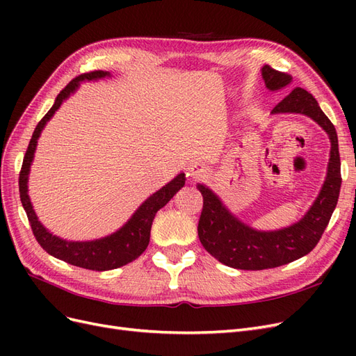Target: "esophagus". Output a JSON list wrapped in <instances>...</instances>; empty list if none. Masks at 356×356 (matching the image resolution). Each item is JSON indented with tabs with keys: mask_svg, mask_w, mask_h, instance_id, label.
<instances>
[{
	"mask_svg": "<svg viewBox=\"0 0 356 356\" xmlns=\"http://www.w3.org/2000/svg\"><path fill=\"white\" fill-rule=\"evenodd\" d=\"M208 177V169L200 163H193L187 168V179L190 182H197Z\"/></svg>",
	"mask_w": 356,
	"mask_h": 356,
	"instance_id": "34e87169",
	"label": "esophagus"
}]
</instances>
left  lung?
Wrapping results in <instances>:
<instances>
[{
	"label": "left lung",
	"mask_w": 356,
	"mask_h": 356,
	"mask_svg": "<svg viewBox=\"0 0 356 356\" xmlns=\"http://www.w3.org/2000/svg\"><path fill=\"white\" fill-rule=\"evenodd\" d=\"M266 88L281 90L291 77L268 65L261 68ZM277 114H303L327 132L331 149L327 177L319 195L297 222L277 230H257L229 211L218 195L204 184H197L203 196V209L197 225L199 239L213 258L241 270H264L288 264L309 254L319 242L336 209L340 195V154L336 127L307 90L296 88L272 110Z\"/></svg>",
	"instance_id": "obj_1"
}]
</instances>
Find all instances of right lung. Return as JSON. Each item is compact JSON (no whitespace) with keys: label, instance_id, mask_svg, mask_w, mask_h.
Instances as JSON below:
<instances>
[{"label":"right lung","instance_id":"add662e5","mask_svg":"<svg viewBox=\"0 0 356 356\" xmlns=\"http://www.w3.org/2000/svg\"><path fill=\"white\" fill-rule=\"evenodd\" d=\"M105 77H111V74L108 71H93L88 74H81L67 84V88L56 96L55 104H53L49 113L41 118V122L37 124L34 134H32L26 154L24 157L22 169H20L19 174L20 202H22V207L28 215L32 233H34L35 239L41 245L42 250L68 264L89 268V270L96 272L113 270V268L122 267L136 260V258L147 250L149 242V232H152V224L157 211L163 208L186 184V175L178 174L174 179L169 181L166 186L153 193V195L134 212V215L126 221V224H123V227L101 239L86 242L65 241L59 238V236L50 233L44 225L40 222L28 195V177L32 160H34L38 138L47 122L60 108L63 101L68 99L72 93L77 92L81 81H95Z\"/></svg>","mask_w":356,"mask_h":356}]
</instances>
